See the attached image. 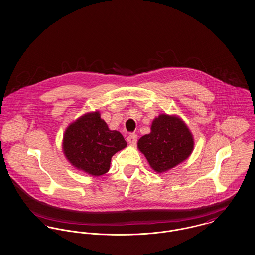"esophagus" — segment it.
<instances>
[{"mask_svg":"<svg viewBox=\"0 0 255 255\" xmlns=\"http://www.w3.org/2000/svg\"><path fill=\"white\" fill-rule=\"evenodd\" d=\"M137 135L136 134H130L128 137H127V141L129 144H132V145H135L137 143Z\"/></svg>","mask_w":255,"mask_h":255,"instance_id":"esophagus-1","label":"esophagus"}]
</instances>
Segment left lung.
I'll use <instances>...</instances> for the list:
<instances>
[{
  "label": "left lung",
  "mask_w": 255,
  "mask_h": 255,
  "mask_svg": "<svg viewBox=\"0 0 255 255\" xmlns=\"http://www.w3.org/2000/svg\"><path fill=\"white\" fill-rule=\"evenodd\" d=\"M137 148L146 158L151 169L162 174L191 155L194 137L179 117L160 114L152 120L150 133L137 140Z\"/></svg>",
  "instance_id": "left-lung-1"
}]
</instances>
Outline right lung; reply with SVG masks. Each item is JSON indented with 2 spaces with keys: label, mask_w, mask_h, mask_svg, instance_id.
I'll return each instance as SVG.
<instances>
[{
  "label": "right lung",
  "mask_w": 255,
  "mask_h": 255,
  "mask_svg": "<svg viewBox=\"0 0 255 255\" xmlns=\"http://www.w3.org/2000/svg\"><path fill=\"white\" fill-rule=\"evenodd\" d=\"M126 146L123 136L109 129L99 111L88 112L70 123L62 142L63 153L71 165L93 176L106 174L112 157Z\"/></svg>",
  "instance_id": "right-lung-1"
}]
</instances>
